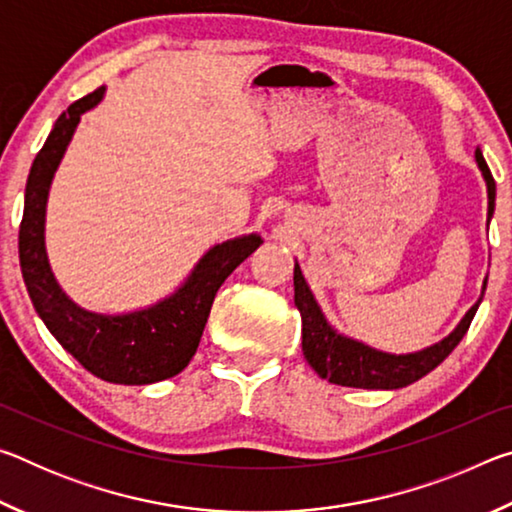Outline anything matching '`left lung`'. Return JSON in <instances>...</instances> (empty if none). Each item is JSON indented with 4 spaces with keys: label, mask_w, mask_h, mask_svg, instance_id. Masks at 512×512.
I'll use <instances>...</instances> for the list:
<instances>
[{
    "label": "left lung",
    "mask_w": 512,
    "mask_h": 512,
    "mask_svg": "<svg viewBox=\"0 0 512 512\" xmlns=\"http://www.w3.org/2000/svg\"><path fill=\"white\" fill-rule=\"evenodd\" d=\"M474 160L485 180V189H488L490 223L492 214H495V178H492L488 164L483 160L481 149L474 151ZM485 284H488V277L483 280L479 300L467 309L461 323H458L445 339H440L438 343H433L429 348H422L418 352L395 354L372 348V345L359 339H352V336L339 332V329L329 323L325 311L318 305L314 291L309 289L296 259V264H293V289H296V298H293V302H296L302 318V354H305L309 366L316 370V375L320 379H327L329 384H339L348 388H368V391H397V388L409 386L413 381L429 375V372L440 366V363L449 357V352L461 343L467 327H470L476 314V309L481 305Z\"/></svg>",
    "instance_id": "8db88e82"
}]
</instances>
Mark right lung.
<instances>
[{
    "label": "right lung",
    "instance_id": "1",
    "mask_svg": "<svg viewBox=\"0 0 512 512\" xmlns=\"http://www.w3.org/2000/svg\"><path fill=\"white\" fill-rule=\"evenodd\" d=\"M103 94L106 88H99L74 101L56 119L45 146L31 164L20 225V266L42 323L85 370L110 384L144 386L187 368L201 343L216 291L225 277L262 246V237L250 232L214 244L169 296L149 307L103 314L69 298L47 257V201L81 115L97 108Z\"/></svg>",
    "mask_w": 512,
    "mask_h": 512
}]
</instances>
